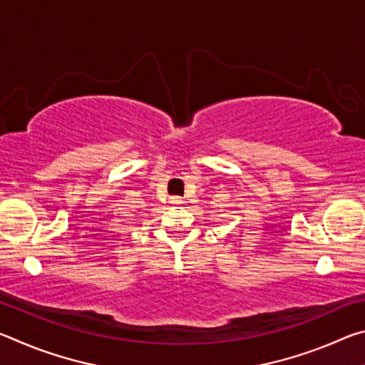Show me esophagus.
I'll return each mask as SVG.
<instances>
[{"mask_svg": "<svg viewBox=\"0 0 365 365\" xmlns=\"http://www.w3.org/2000/svg\"><path fill=\"white\" fill-rule=\"evenodd\" d=\"M170 202H172V205H174V206H180L183 201H182V197L174 196V197H172V200H170Z\"/></svg>", "mask_w": 365, "mask_h": 365, "instance_id": "34e87169", "label": "esophagus"}]
</instances>
